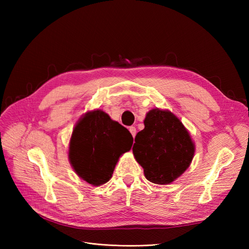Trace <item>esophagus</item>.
Returning <instances> with one entry per match:
<instances>
[{"instance_id":"1","label":"esophagus","mask_w":249,"mask_h":249,"mask_svg":"<svg viewBox=\"0 0 249 249\" xmlns=\"http://www.w3.org/2000/svg\"><path fill=\"white\" fill-rule=\"evenodd\" d=\"M129 131H130V133L132 134V136L135 137V135H136V133H137L136 127H135V126H130V127H129Z\"/></svg>"}]
</instances>
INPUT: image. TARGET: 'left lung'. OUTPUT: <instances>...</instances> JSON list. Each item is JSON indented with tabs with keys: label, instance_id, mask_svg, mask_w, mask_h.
<instances>
[{
	"label": "left lung",
	"instance_id": "obj_1",
	"mask_svg": "<svg viewBox=\"0 0 249 249\" xmlns=\"http://www.w3.org/2000/svg\"><path fill=\"white\" fill-rule=\"evenodd\" d=\"M195 145L182 122L168 110L153 109L144 129L135 137L133 154L145 178L167 185L182 176L193 159Z\"/></svg>",
	"mask_w": 249,
	"mask_h": 249
}]
</instances>
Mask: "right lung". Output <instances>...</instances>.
<instances>
[{"mask_svg": "<svg viewBox=\"0 0 249 249\" xmlns=\"http://www.w3.org/2000/svg\"><path fill=\"white\" fill-rule=\"evenodd\" d=\"M133 137L102 110L87 112L72 131L69 158L77 175L93 186L112 178L119 157L129 152Z\"/></svg>", "mask_w": 249, "mask_h": 249, "instance_id": "add662e5", "label": "right lung"}]
</instances>
